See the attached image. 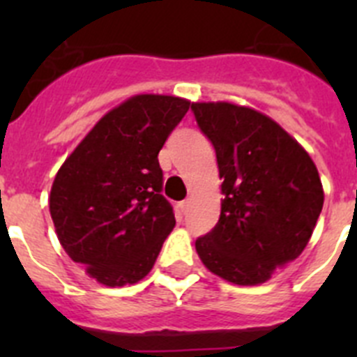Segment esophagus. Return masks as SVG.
Returning <instances> with one entry per match:
<instances>
[{
    "instance_id": "34e87169",
    "label": "esophagus",
    "mask_w": 357,
    "mask_h": 357,
    "mask_svg": "<svg viewBox=\"0 0 357 357\" xmlns=\"http://www.w3.org/2000/svg\"><path fill=\"white\" fill-rule=\"evenodd\" d=\"M189 207H191V200H189V198H188V200H184V202H182V204H181V211H182V213H188V211H189Z\"/></svg>"
}]
</instances>
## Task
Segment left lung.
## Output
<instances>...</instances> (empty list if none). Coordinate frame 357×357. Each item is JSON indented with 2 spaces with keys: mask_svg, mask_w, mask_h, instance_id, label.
Returning a JSON list of instances; mask_svg holds the SVG:
<instances>
[{
  "mask_svg": "<svg viewBox=\"0 0 357 357\" xmlns=\"http://www.w3.org/2000/svg\"><path fill=\"white\" fill-rule=\"evenodd\" d=\"M191 110L223 178L220 220L195 247L214 275L263 284L313 234L324 207L317 166L284 128L250 107L209 102Z\"/></svg>",
  "mask_w": 357,
  "mask_h": 357,
  "instance_id": "obj_1",
  "label": "left lung"
}]
</instances>
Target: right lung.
I'll use <instances>...</instances> for the list:
<instances>
[{
	"label": "right lung",
	"instance_id": "add662e5",
	"mask_svg": "<svg viewBox=\"0 0 357 357\" xmlns=\"http://www.w3.org/2000/svg\"><path fill=\"white\" fill-rule=\"evenodd\" d=\"M191 102L137 94L107 112L66 159L50 213L66 254L100 284H134L155 264L175 227L160 195V148Z\"/></svg>",
	"mask_w": 357,
	"mask_h": 357
}]
</instances>
